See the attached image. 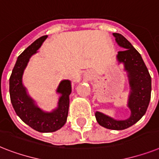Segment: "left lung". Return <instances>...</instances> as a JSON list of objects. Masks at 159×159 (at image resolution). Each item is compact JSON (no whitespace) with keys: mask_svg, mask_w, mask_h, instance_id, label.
<instances>
[{"mask_svg":"<svg viewBox=\"0 0 159 159\" xmlns=\"http://www.w3.org/2000/svg\"><path fill=\"white\" fill-rule=\"evenodd\" d=\"M116 42L123 50L118 51L117 59L124 64L127 73L130 95L127 106L131 116L126 120H115L104 113L96 112V121L100 126L111 130H124L139 121L144 115L151 97V77L142 57L132 45L120 33H113Z\"/></svg>","mask_w":159,"mask_h":159,"instance_id":"left-lung-1","label":"left lung"}]
</instances>
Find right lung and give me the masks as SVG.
I'll return each instance as SVG.
<instances>
[{
	"instance_id": "obj_1",
	"label": "right lung",
	"mask_w": 159,
	"mask_h": 159,
	"mask_svg": "<svg viewBox=\"0 0 159 159\" xmlns=\"http://www.w3.org/2000/svg\"><path fill=\"white\" fill-rule=\"evenodd\" d=\"M47 36L37 39L17 59L10 77V95L15 113L26 124L39 132H53L65 124L69 107V95L72 91L71 82L63 80L56 92L60 94L58 107L51 112L42 110L29 96L23 84V74L32 55L37 52Z\"/></svg>"
}]
</instances>
